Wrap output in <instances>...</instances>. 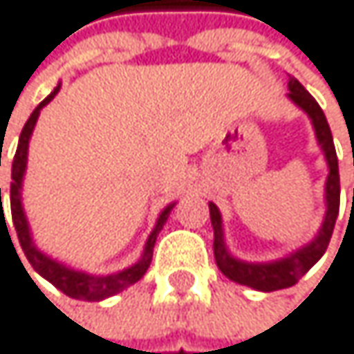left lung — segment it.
Masks as SVG:
<instances>
[{
    "label": "left lung",
    "mask_w": 354,
    "mask_h": 354,
    "mask_svg": "<svg viewBox=\"0 0 354 354\" xmlns=\"http://www.w3.org/2000/svg\"><path fill=\"white\" fill-rule=\"evenodd\" d=\"M288 97L311 118V124L315 129V138L317 144L326 156L328 162V179H326V216L324 223L317 232V236L292 250L290 254L269 261V263H248L242 259H236L227 244H225V236H223V218H221V212L216 208V204L208 202L210 208V223H212V232H214V261L216 267L221 269L225 277H230L236 283L261 290V292H273V290H281V288H290L294 286L308 269H311L328 250L334 225H336V216H338V208H340V173H338V156H336V148H334V140H332V131L328 124V118L324 114V110L319 108V104L315 102V97L308 93L294 77H290L288 81Z\"/></svg>",
    "instance_id": "obj_1"
}]
</instances>
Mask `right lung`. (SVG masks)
Listing matches in <instances>:
<instances>
[{"label":"right lung","instance_id":"1","mask_svg":"<svg viewBox=\"0 0 354 354\" xmlns=\"http://www.w3.org/2000/svg\"><path fill=\"white\" fill-rule=\"evenodd\" d=\"M60 91V83L58 87L43 100L35 110L32 114L28 116L22 133H20V140H18V148H16V156H14V162H12V185H10V208H12V223H14V230H16V236H18V242L24 250V257L28 259L30 267L41 275L46 277L50 283H54L60 292H64L66 296L71 298H77V300H89V302H95V300H104V298H110L118 292H122L124 288L133 286L136 281H140L150 263H152V252H154V244H156V238L162 230V225L167 223V218L173 210V206L177 202H171L169 206H165L156 218V225L152 230V234L148 236L146 240V246H144V252L140 257L138 263H133L131 267L122 269V271H116V273H110V275H91V273H85V271H79L75 267H68L52 257H48L46 252H41L37 248V244L32 242V234H30V227H28V218L24 214V206H22V181H24V173H26V160H28V140L32 136V129L37 124V118L41 114V108L48 106L56 93ZM0 204H1V187H0ZM6 223V216H3V206H1L0 214V225ZM6 232H8V225H6ZM10 236V232H8ZM12 242V240H10ZM18 254V252H16Z\"/></svg>","mask_w":354,"mask_h":354}]
</instances>
